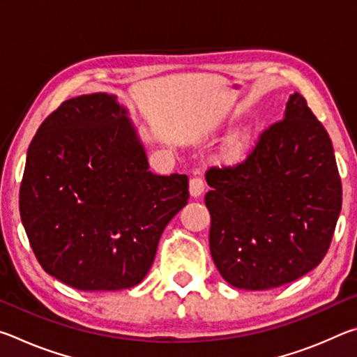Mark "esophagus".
I'll return each mask as SVG.
<instances>
[{
    "instance_id": "esophagus-1",
    "label": "esophagus",
    "mask_w": 357,
    "mask_h": 357,
    "mask_svg": "<svg viewBox=\"0 0 357 357\" xmlns=\"http://www.w3.org/2000/svg\"><path fill=\"white\" fill-rule=\"evenodd\" d=\"M204 190V181L202 178H192L189 183V192L192 197H200Z\"/></svg>"
}]
</instances>
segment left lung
I'll return each mask as SVG.
<instances>
[{
  "label": "left lung",
  "instance_id": "1",
  "mask_svg": "<svg viewBox=\"0 0 357 357\" xmlns=\"http://www.w3.org/2000/svg\"><path fill=\"white\" fill-rule=\"evenodd\" d=\"M209 249L229 285L271 289L321 263L342 209L334 148L299 93L245 159L206 173Z\"/></svg>",
  "mask_w": 357,
  "mask_h": 357
}]
</instances>
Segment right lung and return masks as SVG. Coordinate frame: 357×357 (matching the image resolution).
<instances>
[{
	"label": "right lung",
	"mask_w": 357,
	"mask_h": 357,
	"mask_svg": "<svg viewBox=\"0 0 357 357\" xmlns=\"http://www.w3.org/2000/svg\"><path fill=\"white\" fill-rule=\"evenodd\" d=\"M189 179L149 172L116 96L84 94L48 114L28 148L20 217L42 269L82 291L135 287Z\"/></svg>",
	"instance_id": "1"
}]
</instances>
